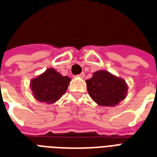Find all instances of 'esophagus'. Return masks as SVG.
I'll return each mask as SVG.
<instances>
[{
    "label": "esophagus",
    "instance_id": "esophagus-1",
    "mask_svg": "<svg viewBox=\"0 0 157 157\" xmlns=\"http://www.w3.org/2000/svg\"><path fill=\"white\" fill-rule=\"evenodd\" d=\"M77 76H78V77H80V78H84V76H85V73H84V72H82L81 74L77 75Z\"/></svg>",
    "mask_w": 157,
    "mask_h": 157
}]
</instances>
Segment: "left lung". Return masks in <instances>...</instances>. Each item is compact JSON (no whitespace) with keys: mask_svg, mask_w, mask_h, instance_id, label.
<instances>
[{"mask_svg":"<svg viewBox=\"0 0 157 157\" xmlns=\"http://www.w3.org/2000/svg\"><path fill=\"white\" fill-rule=\"evenodd\" d=\"M86 82L89 95L100 106L118 105L127 96L128 86L124 80L107 71H96L92 78Z\"/></svg>","mask_w":157,"mask_h":157,"instance_id":"left-lung-1","label":"left lung"}]
</instances>
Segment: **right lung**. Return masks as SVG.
Segmentation results:
<instances>
[{
	"label": "right lung",
	"instance_id": "right-lung-1",
	"mask_svg": "<svg viewBox=\"0 0 157 157\" xmlns=\"http://www.w3.org/2000/svg\"><path fill=\"white\" fill-rule=\"evenodd\" d=\"M70 82V77L63 76L55 69L49 68L38 77L33 79L30 86L38 101L53 103L65 94Z\"/></svg>",
	"mask_w": 157,
	"mask_h": 157
}]
</instances>
